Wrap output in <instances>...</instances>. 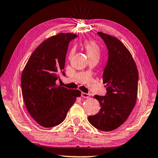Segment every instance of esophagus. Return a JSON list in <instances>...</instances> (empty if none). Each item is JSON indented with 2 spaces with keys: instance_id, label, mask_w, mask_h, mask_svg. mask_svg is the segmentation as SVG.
<instances>
[{
  "instance_id": "1",
  "label": "esophagus",
  "mask_w": 158,
  "mask_h": 158,
  "mask_svg": "<svg viewBox=\"0 0 158 158\" xmlns=\"http://www.w3.org/2000/svg\"><path fill=\"white\" fill-rule=\"evenodd\" d=\"M81 96L82 98H89L90 97V94H89V93H85L82 92L81 94Z\"/></svg>"
}]
</instances>
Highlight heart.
I'll use <instances>...</instances> for the list:
<instances>
[{"mask_svg":"<svg viewBox=\"0 0 158 158\" xmlns=\"http://www.w3.org/2000/svg\"><path fill=\"white\" fill-rule=\"evenodd\" d=\"M84 48L86 52L89 59L92 58H100V48L95 42L92 40H87L84 42Z\"/></svg>","mask_w":158,"mask_h":158,"instance_id":"heart-1","label":"heart"}]
</instances>
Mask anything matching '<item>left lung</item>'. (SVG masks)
<instances>
[{
    "instance_id": "obj_1",
    "label": "left lung",
    "mask_w": 158,
    "mask_h": 158,
    "mask_svg": "<svg viewBox=\"0 0 158 158\" xmlns=\"http://www.w3.org/2000/svg\"><path fill=\"white\" fill-rule=\"evenodd\" d=\"M98 34L109 51L102 77L107 93L105 96H94L101 108L98 114L89 116V121L98 130L110 132L126 121L135 106L139 74L132 54L118 39L102 32Z\"/></svg>"
}]
</instances>
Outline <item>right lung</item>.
I'll list each match as a JSON object with an SVG mask.
<instances>
[{
    "mask_svg": "<svg viewBox=\"0 0 158 158\" xmlns=\"http://www.w3.org/2000/svg\"><path fill=\"white\" fill-rule=\"evenodd\" d=\"M77 35L61 33L37 47L21 74V84L26 109L37 123L52 127L61 123L69 108L81 96L79 90L68 89L56 84L65 74L68 44Z\"/></svg>",
    "mask_w": 158,
    "mask_h": 158,
    "instance_id": "right-lung-1",
    "label": "right lung"
}]
</instances>
